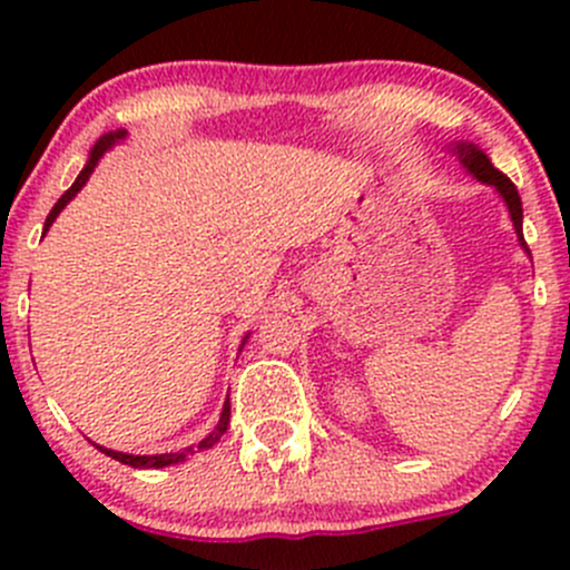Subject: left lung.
<instances>
[{
	"instance_id": "obj_1",
	"label": "left lung",
	"mask_w": 570,
	"mask_h": 570,
	"mask_svg": "<svg viewBox=\"0 0 570 570\" xmlns=\"http://www.w3.org/2000/svg\"><path fill=\"white\" fill-rule=\"evenodd\" d=\"M446 151H450L452 157L463 165L465 174L474 176L480 184H488V187L497 189L499 198H502L504 206H508V215H510V220H513V232H515V237H519L521 250L532 258V253L524 243V209H521V195H519V189H515V184L510 181L502 170L493 168V163L488 159V154L482 151L480 146H474V142L455 140L446 146Z\"/></svg>"
}]
</instances>
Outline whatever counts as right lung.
<instances>
[{
	"instance_id": "1",
	"label": "right lung",
	"mask_w": 570,
	"mask_h": 570,
	"mask_svg": "<svg viewBox=\"0 0 570 570\" xmlns=\"http://www.w3.org/2000/svg\"><path fill=\"white\" fill-rule=\"evenodd\" d=\"M126 135H129V131H126V129H115V131H107L105 137H99V142H96V146L90 148V157H88V163H85V168L79 170L77 181H73L71 187H68L66 193H62V198L57 200L55 206H51L49 217H46L43 234L49 232L51 223L57 220V215H60V212L66 209V206L71 204L73 198H77L79 189H82L85 184H88V178L94 176L96 165L101 163V157H105V154L109 151V148H115V146H118V142H124V140H126ZM248 338H250V333H245V338H243V344H239V350L245 347V342H248ZM228 419H232V402L226 400V402H223V411H220V419H217L215 430H212V433L206 435V439H200L198 444H195V446H187V450H184V452H165V455H129V452H115V450H107V446H101V444H96V450L105 452V455H109V458H115V461H120V463L131 465V469H165V465L184 463V461H187L189 455H193L195 450H212V446H215L217 441H220V435L226 433Z\"/></svg>"
}]
</instances>
